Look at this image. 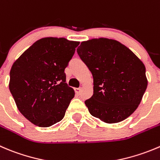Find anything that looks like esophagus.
Segmentation results:
<instances>
[{
    "label": "esophagus",
    "mask_w": 160,
    "mask_h": 160,
    "mask_svg": "<svg viewBox=\"0 0 160 160\" xmlns=\"http://www.w3.org/2000/svg\"><path fill=\"white\" fill-rule=\"evenodd\" d=\"M80 90H81V89H80V88H74V91H75L76 94H80Z\"/></svg>",
    "instance_id": "34e87169"
}]
</instances>
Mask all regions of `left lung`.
<instances>
[{"mask_svg":"<svg viewBox=\"0 0 160 160\" xmlns=\"http://www.w3.org/2000/svg\"><path fill=\"white\" fill-rule=\"evenodd\" d=\"M77 52L93 76V95L85 101L90 113L108 123L131 116L148 85L143 62L121 43L106 38L83 41Z\"/></svg>","mask_w":160,"mask_h":160,"instance_id":"obj_1","label":"left lung"}]
</instances>
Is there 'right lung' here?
<instances>
[{
	"label": "right lung",
	"mask_w": 160,
	"mask_h": 160,
	"mask_svg": "<svg viewBox=\"0 0 160 160\" xmlns=\"http://www.w3.org/2000/svg\"><path fill=\"white\" fill-rule=\"evenodd\" d=\"M80 43L46 37L36 41L12 65L9 90L20 112L33 124L61 121L75 95L64 72Z\"/></svg>",
	"instance_id": "1"
}]
</instances>
